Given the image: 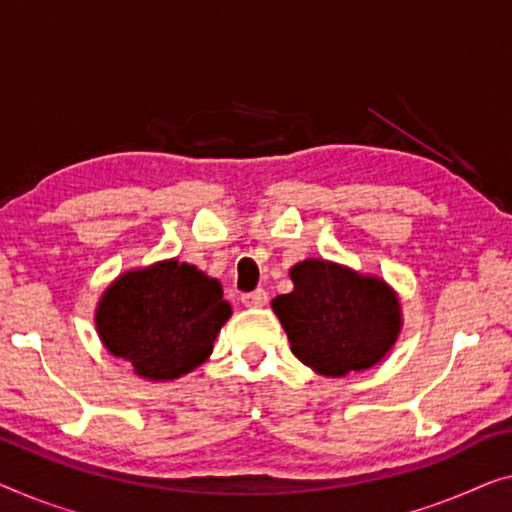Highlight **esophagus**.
Segmentation results:
<instances>
[{"mask_svg":"<svg viewBox=\"0 0 512 512\" xmlns=\"http://www.w3.org/2000/svg\"><path fill=\"white\" fill-rule=\"evenodd\" d=\"M269 301V294H266V289H255V292H248L241 296V303L248 305V308H262Z\"/></svg>","mask_w":512,"mask_h":512,"instance_id":"obj_1","label":"esophagus"}]
</instances>
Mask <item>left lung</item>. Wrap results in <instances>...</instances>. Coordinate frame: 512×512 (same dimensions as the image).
Segmentation results:
<instances>
[{"label":"left lung","instance_id":"1","mask_svg":"<svg viewBox=\"0 0 512 512\" xmlns=\"http://www.w3.org/2000/svg\"><path fill=\"white\" fill-rule=\"evenodd\" d=\"M294 289L273 299L299 361L324 377L368 370L400 333V303L386 282L345 266L305 259L292 273Z\"/></svg>","mask_w":512,"mask_h":512}]
</instances>
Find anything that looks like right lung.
Wrapping results in <instances>:
<instances>
[{
    "label": "right lung",
    "mask_w": 512,
    "mask_h": 512,
    "mask_svg": "<svg viewBox=\"0 0 512 512\" xmlns=\"http://www.w3.org/2000/svg\"><path fill=\"white\" fill-rule=\"evenodd\" d=\"M232 315L223 287L190 264L128 271L103 294L96 329L114 356L147 379H177L207 361Z\"/></svg>",
    "instance_id": "add662e5"
}]
</instances>
